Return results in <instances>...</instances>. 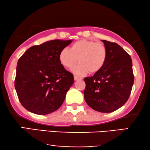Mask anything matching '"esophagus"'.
<instances>
[{
    "mask_svg": "<svg viewBox=\"0 0 150 150\" xmlns=\"http://www.w3.org/2000/svg\"><path fill=\"white\" fill-rule=\"evenodd\" d=\"M74 79L75 81H79V80H81L82 78L77 76H74Z\"/></svg>",
    "mask_w": 150,
    "mask_h": 150,
    "instance_id": "1",
    "label": "esophagus"
}]
</instances>
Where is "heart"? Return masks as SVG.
Segmentation results:
<instances>
[{
  "label": "heart",
  "instance_id": "heart-1",
  "mask_svg": "<svg viewBox=\"0 0 150 150\" xmlns=\"http://www.w3.org/2000/svg\"><path fill=\"white\" fill-rule=\"evenodd\" d=\"M107 50L103 44L87 40H80L71 45L70 50L63 48L59 54L61 64L67 68H71L77 61L79 65L73 68L77 74L83 75L99 71L105 64Z\"/></svg>",
  "mask_w": 150,
  "mask_h": 150
}]
</instances>
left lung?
<instances>
[{
    "mask_svg": "<svg viewBox=\"0 0 150 150\" xmlns=\"http://www.w3.org/2000/svg\"><path fill=\"white\" fill-rule=\"evenodd\" d=\"M107 50L104 67L84 79L85 102L93 110L111 112L124 105L130 95L134 74L130 55L114 42L102 40Z\"/></svg>",
    "mask_w": 150,
    "mask_h": 150,
    "instance_id": "obj_1",
    "label": "left lung"
}]
</instances>
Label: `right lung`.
I'll list each match as a JSON object with an SVG mask.
<instances>
[{
  "instance_id": "1",
  "label": "right lung",
  "mask_w": 150,
  "mask_h": 150,
  "mask_svg": "<svg viewBox=\"0 0 150 150\" xmlns=\"http://www.w3.org/2000/svg\"><path fill=\"white\" fill-rule=\"evenodd\" d=\"M71 40H54L30 47L18 61L15 88L20 103L37 115L55 111L64 102L74 76L59 60Z\"/></svg>"
}]
</instances>
